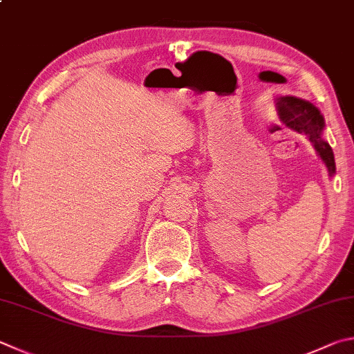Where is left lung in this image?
<instances>
[{
	"mask_svg": "<svg viewBox=\"0 0 354 354\" xmlns=\"http://www.w3.org/2000/svg\"><path fill=\"white\" fill-rule=\"evenodd\" d=\"M275 108H277L279 118L291 130L305 134L310 139L317 155L322 158L330 171V176L336 173L334 155L330 144L322 138L325 120L324 115L314 106L311 102L294 97V95H279L275 97Z\"/></svg>",
	"mask_w": 354,
	"mask_h": 354,
	"instance_id": "left-lung-1",
	"label": "left lung"
}]
</instances>
